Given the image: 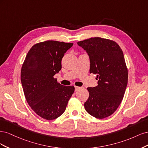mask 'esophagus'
<instances>
[{
  "label": "esophagus",
  "instance_id": "obj_1",
  "mask_svg": "<svg viewBox=\"0 0 148 148\" xmlns=\"http://www.w3.org/2000/svg\"><path fill=\"white\" fill-rule=\"evenodd\" d=\"M82 88L81 87H79V86H75V91H77L78 90H79V89H81Z\"/></svg>",
  "mask_w": 148,
  "mask_h": 148
}]
</instances>
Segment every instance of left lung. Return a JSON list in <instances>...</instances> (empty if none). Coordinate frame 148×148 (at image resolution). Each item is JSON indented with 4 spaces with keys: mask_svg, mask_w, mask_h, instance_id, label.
Instances as JSON below:
<instances>
[{
    "mask_svg": "<svg viewBox=\"0 0 148 148\" xmlns=\"http://www.w3.org/2000/svg\"><path fill=\"white\" fill-rule=\"evenodd\" d=\"M90 60L89 72L97 75V86L87 88L89 97L84 109L92 117L102 119L111 115L122 102L128 83V69L123 53L112 40L99 37L77 42Z\"/></svg>",
    "mask_w": 148,
    "mask_h": 148,
    "instance_id": "obj_1",
    "label": "left lung"
}]
</instances>
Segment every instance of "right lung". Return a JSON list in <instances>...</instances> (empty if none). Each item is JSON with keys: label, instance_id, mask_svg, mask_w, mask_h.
I'll return each instance as SVG.
<instances>
[{"label": "right lung", "instance_id": "1", "mask_svg": "<svg viewBox=\"0 0 148 148\" xmlns=\"http://www.w3.org/2000/svg\"><path fill=\"white\" fill-rule=\"evenodd\" d=\"M73 43L46 41L30 49L21 70L25 97L34 112L51 120L64 112L75 91L73 86H65L53 77L61 70L64 53Z\"/></svg>", "mask_w": 148, "mask_h": 148}]
</instances>
